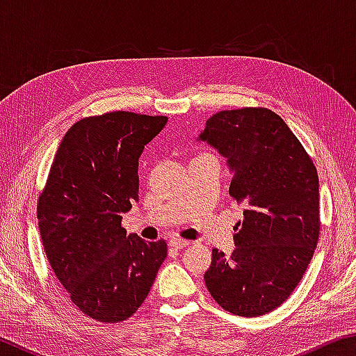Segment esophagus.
Here are the masks:
<instances>
[{
  "instance_id": "obj_1",
  "label": "esophagus",
  "mask_w": 356,
  "mask_h": 356,
  "mask_svg": "<svg viewBox=\"0 0 356 356\" xmlns=\"http://www.w3.org/2000/svg\"><path fill=\"white\" fill-rule=\"evenodd\" d=\"M170 245L172 246V248L180 250V248H185V246H188V245H190V240L179 238V237H172V238L170 240Z\"/></svg>"
}]
</instances>
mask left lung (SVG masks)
<instances>
[{
	"label": "left lung",
	"instance_id": "left-lung-1",
	"mask_svg": "<svg viewBox=\"0 0 356 356\" xmlns=\"http://www.w3.org/2000/svg\"><path fill=\"white\" fill-rule=\"evenodd\" d=\"M197 141L225 156L229 195L243 207L231 256L212 250L204 275L222 309L257 317L284 303L314 254L318 218L316 166L287 124L267 108L220 111Z\"/></svg>",
	"mask_w": 356,
	"mask_h": 356
}]
</instances>
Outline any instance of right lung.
Here are the masks:
<instances>
[{
  "instance_id": "add662e5",
  "label": "right lung",
  "mask_w": 356,
  "mask_h": 356,
  "mask_svg": "<svg viewBox=\"0 0 356 356\" xmlns=\"http://www.w3.org/2000/svg\"><path fill=\"white\" fill-rule=\"evenodd\" d=\"M165 116L113 111L72 125L59 144L38 204L39 232L53 272L83 314L116 323L146 300L165 240L127 236L122 215L138 202V161Z\"/></svg>"
}]
</instances>
